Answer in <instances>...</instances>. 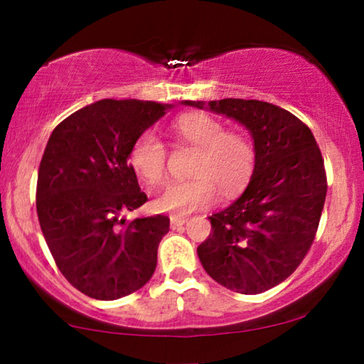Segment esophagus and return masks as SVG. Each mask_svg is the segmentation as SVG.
Wrapping results in <instances>:
<instances>
[{"instance_id": "esophagus-1", "label": "esophagus", "mask_w": 364, "mask_h": 364, "mask_svg": "<svg viewBox=\"0 0 364 364\" xmlns=\"http://www.w3.org/2000/svg\"><path fill=\"white\" fill-rule=\"evenodd\" d=\"M186 222H187V218H183V217H171V227L173 228V230H176V228H181L182 225H186Z\"/></svg>"}]
</instances>
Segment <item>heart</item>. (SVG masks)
<instances>
[{"label":"heart","instance_id":"heart-1","mask_svg":"<svg viewBox=\"0 0 364 364\" xmlns=\"http://www.w3.org/2000/svg\"><path fill=\"white\" fill-rule=\"evenodd\" d=\"M176 146H192L198 156L187 182L172 183L157 198L156 210L183 217L205 210L218 200H232L250 183L257 168V146L245 132L228 131L227 124L208 114H186L172 124ZM129 164L147 186L166 182L167 151L152 131H144L132 142Z\"/></svg>","mask_w":364,"mask_h":364}]
</instances>
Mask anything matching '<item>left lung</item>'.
Returning a JSON list of instances; mask_svg holds the SVG:
<instances>
[{
	"mask_svg": "<svg viewBox=\"0 0 364 364\" xmlns=\"http://www.w3.org/2000/svg\"><path fill=\"white\" fill-rule=\"evenodd\" d=\"M207 107L252 132L257 168L242 197L208 217L212 232L197 253L222 287L258 295L287 280L310 250L328 191L325 162L310 127L285 109L255 99Z\"/></svg>",
	"mask_w": 364,
	"mask_h": 364,
	"instance_id": "8db88e82",
	"label": "left lung"
}]
</instances>
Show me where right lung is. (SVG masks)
<instances>
[{
    "mask_svg": "<svg viewBox=\"0 0 364 364\" xmlns=\"http://www.w3.org/2000/svg\"><path fill=\"white\" fill-rule=\"evenodd\" d=\"M171 104L102 99L59 122L38 172L36 210L59 272L74 288L111 301L137 291L156 272L166 215L122 213L147 202L129 164L132 142Z\"/></svg>",
    "mask_w": 364,
    "mask_h": 364,
    "instance_id": "obj_1",
    "label": "right lung"
}]
</instances>
